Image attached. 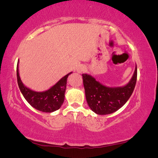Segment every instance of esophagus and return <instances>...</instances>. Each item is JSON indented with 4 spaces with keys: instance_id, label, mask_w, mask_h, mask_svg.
<instances>
[{
    "instance_id": "esophagus-1",
    "label": "esophagus",
    "mask_w": 158,
    "mask_h": 158,
    "mask_svg": "<svg viewBox=\"0 0 158 158\" xmlns=\"http://www.w3.org/2000/svg\"><path fill=\"white\" fill-rule=\"evenodd\" d=\"M85 70V67L84 65H80V66L77 67V71L79 73L83 72V71Z\"/></svg>"
}]
</instances>
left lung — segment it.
Segmentation results:
<instances>
[{
  "label": "left lung",
  "instance_id": "obj_1",
  "mask_svg": "<svg viewBox=\"0 0 158 158\" xmlns=\"http://www.w3.org/2000/svg\"><path fill=\"white\" fill-rule=\"evenodd\" d=\"M82 76L86 101L90 109L99 115H106L122 108L130 98L137 82V64L130 81L121 87H108L87 73Z\"/></svg>",
  "mask_w": 158,
  "mask_h": 158
}]
</instances>
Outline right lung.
I'll return each mask as SVG.
<instances>
[{
	"instance_id": "1",
	"label": "right lung",
	"mask_w": 158,
	"mask_h": 158,
	"mask_svg": "<svg viewBox=\"0 0 158 158\" xmlns=\"http://www.w3.org/2000/svg\"><path fill=\"white\" fill-rule=\"evenodd\" d=\"M19 60L17 63L16 68L17 81L19 89L27 102L38 111L46 113H52L59 109L62 106L64 100L67 79L73 72L62 77L57 83L48 90L38 92L30 89L22 83L19 75Z\"/></svg>"
}]
</instances>
